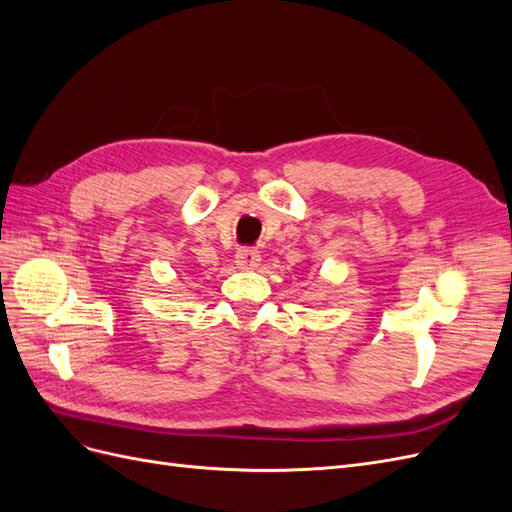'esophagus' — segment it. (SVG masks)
I'll return each mask as SVG.
<instances>
[{
	"mask_svg": "<svg viewBox=\"0 0 512 512\" xmlns=\"http://www.w3.org/2000/svg\"><path fill=\"white\" fill-rule=\"evenodd\" d=\"M235 262L241 269H256L260 262V254L254 250V247H241L235 256Z\"/></svg>",
	"mask_w": 512,
	"mask_h": 512,
	"instance_id": "obj_1",
	"label": "esophagus"
}]
</instances>
